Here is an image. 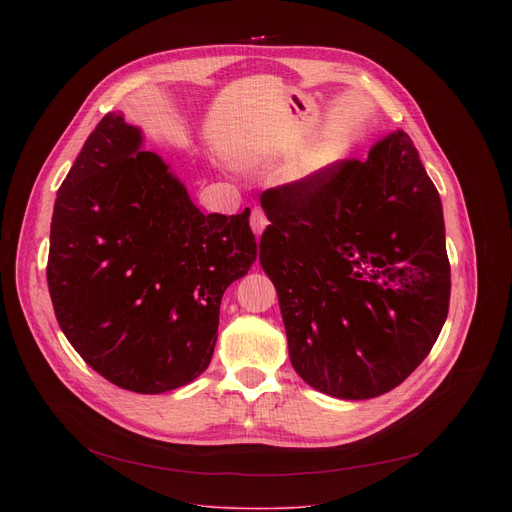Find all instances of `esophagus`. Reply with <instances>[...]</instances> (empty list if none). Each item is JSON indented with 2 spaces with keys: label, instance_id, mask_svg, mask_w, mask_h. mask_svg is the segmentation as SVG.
Here are the masks:
<instances>
[{
  "label": "esophagus",
  "instance_id": "34e87169",
  "mask_svg": "<svg viewBox=\"0 0 512 512\" xmlns=\"http://www.w3.org/2000/svg\"><path fill=\"white\" fill-rule=\"evenodd\" d=\"M270 224L267 222V215L263 213V209H253V213H251V228H253V232L257 234V236H261V232L265 230V226Z\"/></svg>",
  "mask_w": 512,
  "mask_h": 512
}]
</instances>
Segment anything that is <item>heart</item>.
I'll use <instances>...</instances> for the list:
<instances>
[{
    "mask_svg": "<svg viewBox=\"0 0 512 512\" xmlns=\"http://www.w3.org/2000/svg\"><path fill=\"white\" fill-rule=\"evenodd\" d=\"M338 155H340V147H338L336 143L319 147V149L311 151V153L305 157V161H303V172L311 174V172H317V170H321V168H326V166L332 164V161H334Z\"/></svg>",
    "mask_w": 512,
    "mask_h": 512,
    "instance_id": "1",
    "label": "heart"
}]
</instances>
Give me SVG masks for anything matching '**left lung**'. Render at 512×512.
<instances>
[{
	"instance_id": "left-lung-1",
	"label": "left lung",
	"mask_w": 512,
	"mask_h": 512,
	"mask_svg": "<svg viewBox=\"0 0 512 512\" xmlns=\"http://www.w3.org/2000/svg\"><path fill=\"white\" fill-rule=\"evenodd\" d=\"M259 261L272 278L292 367L315 390L365 400L405 382L448 315L438 188L402 130L267 188Z\"/></svg>"
}]
</instances>
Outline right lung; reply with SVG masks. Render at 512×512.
<instances>
[{
	"instance_id": "add662e5",
	"label": "right lung",
	"mask_w": 512,
	"mask_h": 512,
	"mask_svg": "<svg viewBox=\"0 0 512 512\" xmlns=\"http://www.w3.org/2000/svg\"><path fill=\"white\" fill-rule=\"evenodd\" d=\"M141 130L107 114L64 178L47 284L58 324L107 382L139 394L207 369L224 290L257 259L249 209L203 215Z\"/></svg>"
}]
</instances>
